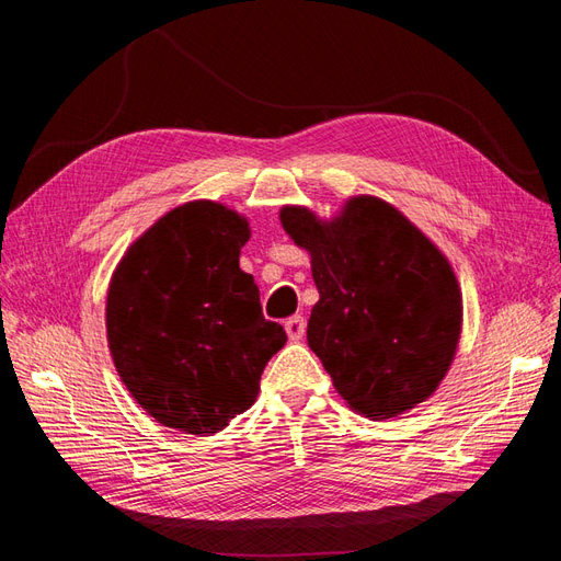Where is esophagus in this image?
I'll list each match as a JSON object with an SVG mask.
<instances>
[{
	"instance_id": "obj_1",
	"label": "esophagus",
	"mask_w": 561,
	"mask_h": 561,
	"mask_svg": "<svg viewBox=\"0 0 561 561\" xmlns=\"http://www.w3.org/2000/svg\"><path fill=\"white\" fill-rule=\"evenodd\" d=\"M285 332L287 336L293 339V342H297V339L304 336V332H307V320H304V316H293L285 320Z\"/></svg>"
}]
</instances>
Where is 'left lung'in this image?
Listing matches in <instances>:
<instances>
[{"mask_svg":"<svg viewBox=\"0 0 561 561\" xmlns=\"http://www.w3.org/2000/svg\"><path fill=\"white\" fill-rule=\"evenodd\" d=\"M280 225L311 254L320 299L307 339L351 410L383 421L431 398L463 318L445 254L375 196H353L334 219L285 206Z\"/></svg>","mask_w":561,"mask_h":561,"instance_id":"left-lung-1","label":"left lung"}]
</instances>
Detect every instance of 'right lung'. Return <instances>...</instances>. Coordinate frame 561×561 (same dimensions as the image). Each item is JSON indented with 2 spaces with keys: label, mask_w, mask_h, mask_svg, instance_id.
Instances as JSON below:
<instances>
[{
  "label": "right lung",
  "mask_w": 561,
  "mask_h": 561,
  "mask_svg": "<svg viewBox=\"0 0 561 561\" xmlns=\"http://www.w3.org/2000/svg\"><path fill=\"white\" fill-rule=\"evenodd\" d=\"M248 219L215 201L165 213L118 262L107 342L118 377L161 426L213 435L257 400L287 342L239 266Z\"/></svg>",
  "instance_id": "obj_1"
}]
</instances>
